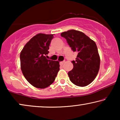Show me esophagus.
I'll return each instance as SVG.
<instances>
[{
  "mask_svg": "<svg viewBox=\"0 0 120 120\" xmlns=\"http://www.w3.org/2000/svg\"><path fill=\"white\" fill-rule=\"evenodd\" d=\"M64 60H63V61H62V62H60V65H63V64H64Z\"/></svg>",
  "mask_w": 120,
  "mask_h": 120,
  "instance_id": "obj_1",
  "label": "esophagus"
}]
</instances>
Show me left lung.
Wrapping results in <instances>:
<instances>
[{
	"label": "left lung",
	"instance_id": "obj_1",
	"mask_svg": "<svg viewBox=\"0 0 120 120\" xmlns=\"http://www.w3.org/2000/svg\"><path fill=\"white\" fill-rule=\"evenodd\" d=\"M61 37L78 55L73 60V69L68 72L72 83L80 87L86 86L95 79L100 67V57L94 41L82 32L70 30L62 33Z\"/></svg>",
	"mask_w": 120,
	"mask_h": 120
}]
</instances>
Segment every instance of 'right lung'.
I'll list each match as a JSON object with an SVG mask.
<instances>
[{
  "instance_id": "right-lung-1",
  "label": "right lung",
  "mask_w": 120,
  "mask_h": 120,
  "mask_svg": "<svg viewBox=\"0 0 120 120\" xmlns=\"http://www.w3.org/2000/svg\"><path fill=\"white\" fill-rule=\"evenodd\" d=\"M53 34L39 33L26 44L20 53L21 68L26 80L38 88H45L55 81L60 65L47 59Z\"/></svg>"
}]
</instances>
